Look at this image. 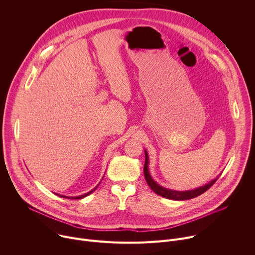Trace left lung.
I'll return each mask as SVG.
<instances>
[{"mask_svg": "<svg viewBox=\"0 0 255 255\" xmlns=\"http://www.w3.org/2000/svg\"><path fill=\"white\" fill-rule=\"evenodd\" d=\"M144 176H145V179H146L148 186L150 187V189L157 195L161 196V197H164L166 199H170V200H176V201H183V200H190V199H193V198H196L202 194H204L206 191H208L215 183L216 180L218 179L215 178L213 179L211 183L205 185L204 187H201L199 189H196V190H193V191H187V192H176V191H172V190H167L165 188H162L160 186H158L155 181L152 179V177L150 176L149 174V171H148V155L146 153V151H145V163H144Z\"/></svg>", "mask_w": 255, "mask_h": 255, "instance_id": "1", "label": "left lung"}]
</instances>
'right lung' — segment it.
<instances>
[{
	"label": "right lung",
	"instance_id": "1",
	"mask_svg": "<svg viewBox=\"0 0 255 255\" xmlns=\"http://www.w3.org/2000/svg\"><path fill=\"white\" fill-rule=\"evenodd\" d=\"M96 189H97V187H96V188H95V189H94V190H93V191H91V192H89V193H88V194H85V195H82V196H78V197H69V199H76V200H77V199H78V200H79V199H82V198H85V197H87V196H89V195H90V194H92V193H93V192H94V191H95V190H96ZM56 195H57V196H59V197H63V196H60V195H58V194H56ZM63 198H67V197H63Z\"/></svg>",
	"mask_w": 255,
	"mask_h": 255
}]
</instances>
